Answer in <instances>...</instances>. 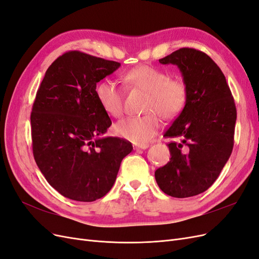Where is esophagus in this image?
<instances>
[{
    "instance_id": "34e87169",
    "label": "esophagus",
    "mask_w": 259,
    "mask_h": 259,
    "mask_svg": "<svg viewBox=\"0 0 259 259\" xmlns=\"http://www.w3.org/2000/svg\"><path fill=\"white\" fill-rule=\"evenodd\" d=\"M149 147L148 144H144V145H135L134 146V150H139V149H147Z\"/></svg>"
}]
</instances>
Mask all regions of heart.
<instances>
[{"label": "heart", "mask_w": 259, "mask_h": 259, "mask_svg": "<svg viewBox=\"0 0 259 259\" xmlns=\"http://www.w3.org/2000/svg\"><path fill=\"white\" fill-rule=\"evenodd\" d=\"M125 80L133 88L148 93L144 115L124 117L114 125L117 136L144 145L150 140L161 127L159 114L164 119H173L186 106L188 89L180 77H169L163 70L151 66H139L125 74ZM96 96L101 108L114 117L124 111L123 93L119 83L105 79L96 86Z\"/></svg>", "instance_id": "b5f03b06"}]
</instances>
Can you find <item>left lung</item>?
Returning <instances> with one entry per match:
<instances>
[{"mask_svg": "<svg viewBox=\"0 0 259 259\" xmlns=\"http://www.w3.org/2000/svg\"><path fill=\"white\" fill-rule=\"evenodd\" d=\"M159 61L179 68L188 99L164 133L175 142L167 145L169 162L155 170V180L170 197H193L215 183L230 158L236 105L221 68L205 53L184 48Z\"/></svg>", "mask_w": 259, "mask_h": 259, "instance_id": "8db88e82", "label": "left lung"}]
</instances>
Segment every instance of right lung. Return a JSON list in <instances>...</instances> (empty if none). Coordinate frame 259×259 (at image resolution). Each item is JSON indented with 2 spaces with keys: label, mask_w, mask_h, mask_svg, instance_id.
<instances>
[{
  "label": "right lung",
  "mask_w": 259,
  "mask_h": 259,
  "mask_svg": "<svg viewBox=\"0 0 259 259\" xmlns=\"http://www.w3.org/2000/svg\"><path fill=\"white\" fill-rule=\"evenodd\" d=\"M121 66L71 51L46 70L31 112L33 156L61 195L93 202L112 188L121 162L133 150L119 137H101L111 120L96 96V84Z\"/></svg>",
  "instance_id": "obj_1"
}]
</instances>
